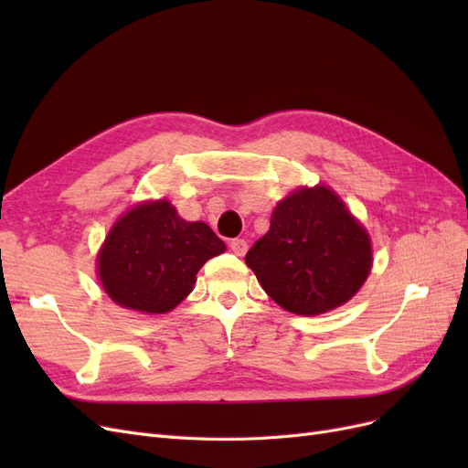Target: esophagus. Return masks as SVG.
I'll return each instance as SVG.
<instances>
[{
	"instance_id": "obj_1",
	"label": "esophagus",
	"mask_w": 468,
	"mask_h": 468,
	"mask_svg": "<svg viewBox=\"0 0 468 468\" xmlns=\"http://www.w3.org/2000/svg\"><path fill=\"white\" fill-rule=\"evenodd\" d=\"M230 250L236 253V256H244L248 251V242L244 238H234L230 242Z\"/></svg>"
}]
</instances>
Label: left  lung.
Wrapping results in <instances>:
<instances>
[{
	"label": "left lung",
	"mask_w": 468,
	"mask_h": 468,
	"mask_svg": "<svg viewBox=\"0 0 468 468\" xmlns=\"http://www.w3.org/2000/svg\"><path fill=\"white\" fill-rule=\"evenodd\" d=\"M246 263L279 306L316 316L361 289L371 271V239L332 189L303 187L277 205Z\"/></svg>",
	"instance_id": "left-lung-1"
}]
</instances>
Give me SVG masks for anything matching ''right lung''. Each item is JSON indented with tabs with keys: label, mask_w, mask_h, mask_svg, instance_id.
Listing matches in <instances>:
<instances>
[{
	"label": "right lung",
	"mask_w": 468,
	"mask_h": 468,
	"mask_svg": "<svg viewBox=\"0 0 468 468\" xmlns=\"http://www.w3.org/2000/svg\"><path fill=\"white\" fill-rule=\"evenodd\" d=\"M224 250L205 222L183 220L167 201L144 203L111 229L99 251V279L117 304L164 314L193 291L205 261Z\"/></svg>",
	"instance_id": "right-lung-1"
}]
</instances>
